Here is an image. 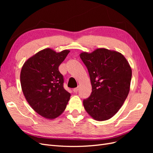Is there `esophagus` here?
Here are the masks:
<instances>
[{
  "instance_id": "1",
  "label": "esophagus",
  "mask_w": 153,
  "mask_h": 153,
  "mask_svg": "<svg viewBox=\"0 0 153 153\" xmlns=\"http://www.w3.org/2000/svg\"><path fill=\"white\" fill-rule=\"evenodd\" d=\"M78 90H79V87H77L76 88H74V89H73V92H76L78 91Z\"/></svg>"
}]
</instances>
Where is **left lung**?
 Instances as JSON below:
<instances>
[{"instance_id":"obj_1","label":"left lung","mask_w":153,"mask_h":153,"mask_svg":"<svg viewBox=\"0 0 153 153\" xmlns=\"http://www.w3.org/2000/svg\"><path fill=\"white\" fill-rule=\"evenodd\" d=\"M87 68L92 92L83 104L96 121L112 117L121 108L129 91L132 72L123 55L115 51L98 48L80 55Z\"/></svg>"}]
</instances>
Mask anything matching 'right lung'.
<instances>
[{"instance_id": "obj_1", "label": "right lung", "mask_w": 153, "mask_h": 153, "mask_svg": "<svg viewBox=\"0 0 153 153\" xmlns=\"http://www.w3.org/2000/svg\"><path fill=\"white\" fill-rule=\"evenodd\" d=\"M69 50L57 53L47 48L24 63L20 73L23 93L36 112L47 119H55L65 110L71 94L64 88L59 66Z\"/></svg>"}]
</instances>
